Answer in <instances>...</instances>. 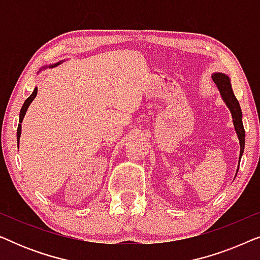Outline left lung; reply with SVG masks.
Instances as JSON below:
<instances>
[{"label": "left lung", "mask_w": 260, "mask_h": 260, "mask_svg": "<svg viewBox=\"0 0 260 260\" xmlns=\"http://www.w3.org/2000/svg\"><path fill=\"white\" fill-rule=\"evenodd\" d=\"M212 79L215 83L216 86H218L223 102L226 103V105L229 106L231 113H232L234 129L237 131L238 138H239V143H240V155H239V163H240L241 155H243L244 148H245V130L243 125V119H241L243 118V113H241L239 102H238V99L233 93L230 78L227 77L226 74L213 73ZM237 173H238V169H237Z\"/></svg>", "instance_id": "8db88e82"}]
</instances>
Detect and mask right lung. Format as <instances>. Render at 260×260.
I'll use <instances>...</instances> for the list:
<instances>
[{
	"label": "right lung",
	"instance_id": "obj_1",
	"mask_svg": "<svg viewBox=\"0 0 260 260\" xmlns=\"http://www.w3.org/2000/svg\"><path fill=\"white\" fill-rule=\"evenodd\" d=\"M59 63H61V61L58 62V63H55V65L49 66V67H54V66H56V65H59ZM37 94H38V87H35V88H34V91H33V93H31V94L29 95V97H28V98L26 99V101H24L23 105H22V108H21V111H20V119H19L20 124H19V126H17V143H19V141H20V136H21V123H22L23 117H24V115H26V111H27L28 106H29V105H30V103L34 101V98L37 97Z\"/></svg>",
	"mask_w": 260,
	"mask_h": 260
}]
</instances>
